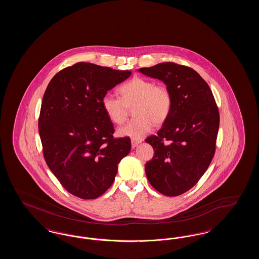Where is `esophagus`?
<instances>
[{
	"mask_svg": "<svg viewBox=\"0 0 259 259\" xmlns=\"http://www.w3.org/2000/svg\"><path fill=\"white\" fill-rule=\"evenodd\" d=\"M142 143V140H140V141H138V140H132L131 141V145H132V148H135L139 144H141Z\"/></svg>",
	"mask_w": 259,
	"mask_h": 259,
	"instance_id": "34e87169",
	"label": "esophagus"
}]
</instances>
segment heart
Listing matches in <instances>:
<instances>
[{
	"mask_svg": "<svg viewBox=\"0 0 259 259\" xmlns=\"http://www.w3.org/2000/svg\"><path fill=\"white\" fill-rule=\"evenodd\" d=\"M119 97L111 94L102 99V107L112 123L122 124L128 109L134 107V119L117 130L118 135L142 140L152 131L154 123H164L172 108V94L164 85L151 79L135 76L118 87Z\"/></svg>",
	"mask_w": 259,
	"mask_h": 259,
	"instance_id": "1",
	"label": "heart"
}]
</instances>
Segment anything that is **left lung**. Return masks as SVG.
Masks as SVG:
<instances>
[{"mask_svg":"<svg viewBox=\"0 0 259 259\" xmlns=\"http://www.w3.org/2000/svg\"><path fill=\"white\" fill-rule=\"evenodd\" d=\"M162 80L172 108L157 135L146 139L154 149L146 164L148 182L166 196H178L196 185L214 155L220 112L208 83L193 69L172 62L141 68Z\"/></svg>","mask_w":259,"mask_h":259,"instance_id":"left-lung-1","label":"left lung"}]
</instances>
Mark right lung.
Returning <instances> with one entry per match:
<instances>
[{"mask_svg": "<svg viewBox=\"0 0 259 259\" xmlns=\"http://www.w3.org/2000/svg\"><path fill=\"white\" fill-rule=\"evenodd\" d=\"M130 75V71L79 62L55 74L47 87L38 117L44 157L76 197L104 194L131 150L130 138H113V124L102 107L107 92Z\"/></svg>", "mask_w": 259, "mask_h": 259, "instance_id": "1", "label": "right lung"}]
</instances>
